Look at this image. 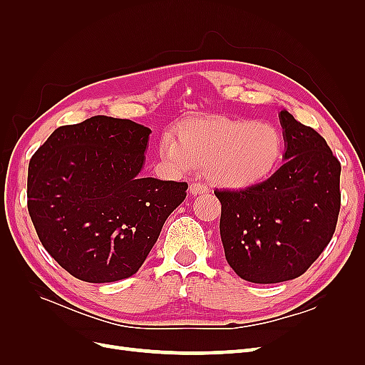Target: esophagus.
Instances as JSON below:
<instances>
[{
  "instance_id": "obj_1",
  "label": "esophagus",
  "mask_w": 365,
  "mask_h": 365,
  "mask_svg": "<svg viewBox=\"0 0 365 365\" xmlns=\"http://www.w3.org/2000/svg\"><path fill=\"white\" fill-rule=\"evenodd\" d=\"M189 190H190V195H193V196L204 195V193H208V187L201 182H192Z\"/></svg>"
}]
</instances>
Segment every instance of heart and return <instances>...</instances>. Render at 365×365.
Segmentation results:
<instances>
[{
	"mask_svg": "<svg viewBox=\"0 0 365 365\" xmlns=\"http://www.w3.org/2000/svg\"><path fill=\"white\" fill-rule=\"evenodd\" d=\"M178 134L168 130L161 137L163 161L181 173L205 165L210 181L231 190L267 181L284 153L282 132L250 118L201 117L185 121Z\"/></svg>",
	"mask_w": 365,
	"mask_h": 365,
	"instance_id": "1",
	"label": "heart"
}]
</instances>
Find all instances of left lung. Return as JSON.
Instances as JSON below:
<instances>
[{
	"instance_id": "obj_1",
	"label": "left lung",
	"mask_w": 365,
	"mask_h": 365,
	"mask_svg": "<svg viewBox=\"0 0 365 365\" xmlns=\"http://www.w3.org/2000/svg\"><path fill=\"white\" fill-rule=\"evenodd\" d=\"M283 165L247 190H216L220 240L233 271L251 283L292 280L335 233L341 164L326 140L282 109Z\"/></svg>"
}]
</instances>
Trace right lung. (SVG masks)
<instances>
[{"mask_svg": "<svg viewBox=\"0 0 365 365\" xmlns=\"http://www.w3.org/2000/svg\"><path fill=\"white\" fill-rule=\"evenodd\" d=\"M150 129L96 115L61 126L29 164L27 207L39 240L73 277L111 283L134 275L187 182L141 173Z\"/></svg>", "mask_w": 365, "mask_h": 365, "instance_id": "right-lung-1", "label": "right lung"}]
</instances>
